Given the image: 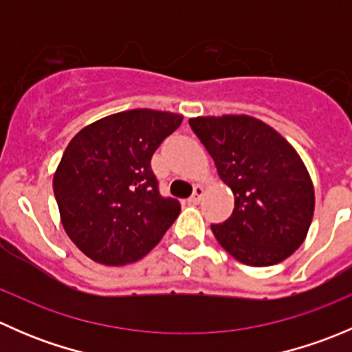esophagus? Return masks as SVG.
<instances>
[{"label":"esophagus","mask_w":352,"mask_h":352,"mask_svg":"<svg viewBox=\"0 0 352 352\" xmlns=\"http://www.w3.org/2000/svg\"><path fill=\"white\" fill-rule=\"evenodd\" d=\"M202 194H204V189H202L201 186H196V187H194V194H192V196H190L189 202H192V204H197V202L201 201Z\"/></svg>","instance_id":"34e87169"}]
</instances>
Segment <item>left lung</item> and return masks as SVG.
Listing matches in <instances>:
<instances>
[{
	"label": "left lung",
	"mask_w": 352,
	"mask_h": 352,
	"mask_svg": "<svg viewBox=\"0 0 352 352\" xmlns=\"http://www.w3.org/2000/svg\"><path fill=\"white\" fill-rule=\"evenodd\" d=\"M189 124L235 196L232 216L211 225L218 243L252 267L279 264L294 254L315 211L314 182L296 150L245 113L190 117Z\"/></svg>",
	"instance_id": "1"
}]
</instances>
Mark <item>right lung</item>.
<instances>
[{"label": "right lung", "mask_w": 352, "mask_h": 352, "mask_svg": "<svg viewBox=\"0 0 352 352\" xmlns=\"http://www.w3.org/2000/svg\"><path fill=\"white\" fill-rule=\"evenodd\" d=\"M182 119L163 110H124L69 141L52 187L66 235L91 261H140L177 219L179 201L160 196L150 162Z\"/></svg>", "instance_id": "add662e5"}]
</instances>
